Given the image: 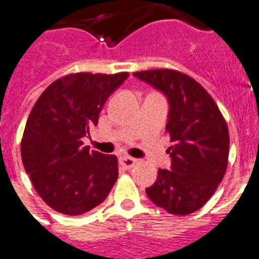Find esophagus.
Listing matches in <instances>:
<instances>
[{"label":"esophagus","instance_id":"1","mask_svg":"<svg viewBox=\"0 0 259 259\" xmlns=\"http://www.w3.org/2000/svg\"><path fill=\"white\" fill-rule=\"evenodd\" d=\"M119 163H121V166L125 167V169H132V167L137 163V159L132 158V157H127V155H123V157L119 158Z\"/></svg>","mask_w":259,"mask_h":259}]
</instances>
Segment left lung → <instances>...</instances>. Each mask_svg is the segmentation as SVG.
Here are the masks:
<instances>
[{"label": "left lung", "mask_w": 259, "mask_h": 259, "mask_svg": "<svg viewBox=\"0 0 259 259\" xmlns=\"http://www.w3.org/2000/svg\"><path fill=\"white\" fill-rule=\"evenodd\" d=\"M134 77L159 90L169 102L166 132L171 166L158 170L146 194L170 214L194 213L214 194L228 167L226 122L209 93L184 73L157 69L137 71Z\"/></svg>", "instance_id": "obj_1"}]
</instances>
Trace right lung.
Here are the masks:
<instances>
[{
    "label": "right lung",
    "instance_id": "obj_1",
    "mask_svg": "<svg viewBox=\"0 0 259 259\" xmlns=\"http://www.w3.org/2000/svg\"><path fill=\"white\" fill-rule=\"evenodd\" d=\"M129 73H75L54 81L31 109L21 142L22 163L44 202L79 215L104 202L118 178L115 155L90 151L83 137Z\"/></svg>",
    "mask_w": 259,
    "mask_h": 259
}]
</instances>
